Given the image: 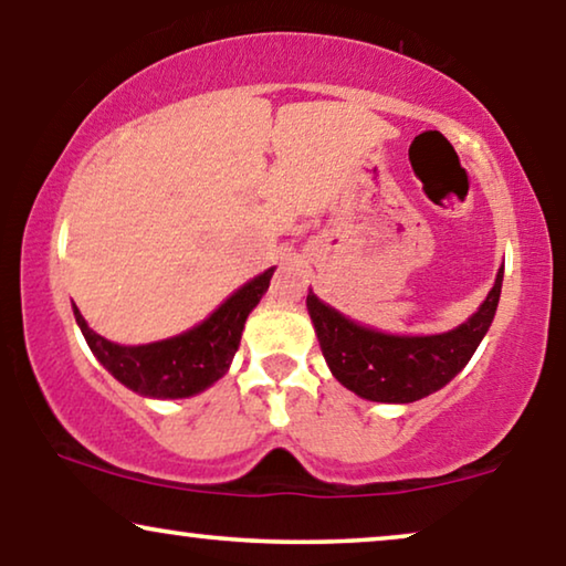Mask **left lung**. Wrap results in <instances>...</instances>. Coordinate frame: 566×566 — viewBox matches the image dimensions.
<instances>
[{
	"mask_svg": "<svg viewBox=\"0 0 566 566\" xmlns=\"http://www.w3.org/2000/svg\"><path fill=\"white\" fill-rule=\"evenodd\" d=\"M502 268L484 304L443 335H386L347 319L308 291L306 308L332 376L368 401L409 405L443 389L471 360L500 304Z\"/></svg>",
	"mask_w": 566,
	"mask_h": 566,
	"instance_id": "8db88e82",
	"label": "left lung"
}]
</instances>
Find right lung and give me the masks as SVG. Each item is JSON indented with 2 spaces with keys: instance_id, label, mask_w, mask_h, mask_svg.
<instances>
[{
  "instance_id": "obj_1",
  "label": "right lung",
  "mask_w": 566,
  "mask_h": 566,
  "mask_svg": "<svg viewBox=\"0 0 566 566\" xmlns=\"http://www.w3.org/2000/svg\"><path fill=\"white\" fill-rule=\"evenodd\" d=\"M275 268L231 293L216 312L182 335L149 345H118L87 327L74 306L76 324L95 358L130 391L151 399H185L206 391L231 366L247 316L265 296Z\"/></svg>"
}]
</instances>
